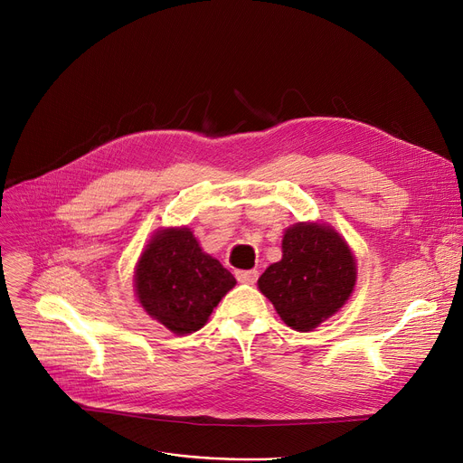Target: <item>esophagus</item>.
Here are the masks:
<instances>
[{"instance_id": "obj_1", "label": "esophagus", "mask_w": 463, "mask_h": 463, "mask_svg": "<svg viewBox=\"0 0 463 463\" xmlns=\"http://www.w3.org/2000/svg\"><path fill=\"white\" fill-rule=\"evenodd\" d=\"M259 278V272L253 269V270H236V279L240 283H248V285H253Z\"/></svg>"}]
</instances>
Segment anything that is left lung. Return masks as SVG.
<instances>
[{"mask_svg": "<svg viewBox=\"0 0 463 463\" xmlns=\"http://www.w3.org/2000/svg\"><path fill=\"white\" fill-rule=\"evenodd\" d=\"M283 259L259 278L283 323L313 330L342 307L356 281L354 257L337 232L317 223H298L283 236Z\"/></svg>", "mask_w": 463, "mask_h": 463, "instance_id": "obj_1", "label": "left lung"}]
</instances>
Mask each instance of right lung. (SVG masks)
I'll return each instance as SVG.
<instances>
[{"label": "right lung", "instance_id": "add662e5", "mask_svg": "<svg viewBox=\"0 0 463 463\" xmlns=\"http://www.w3.org/2000/svg\"><path fill=\"white\" fill-rule=\"evenodd\" d=\"M234 285V276L203 253L189 229L157 232L146 246L135 274L142 307L175 334L203 328Z\"/></svg>", "mask_w": 463, "mask_h": 463}]
</instances>
